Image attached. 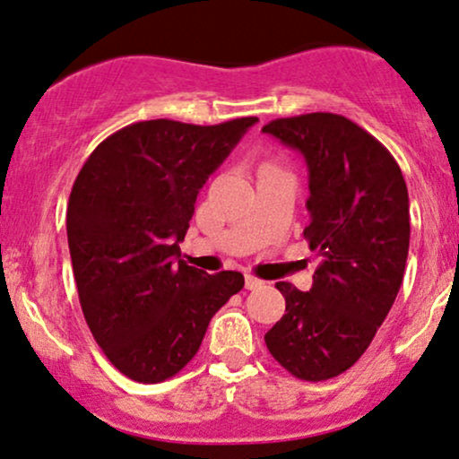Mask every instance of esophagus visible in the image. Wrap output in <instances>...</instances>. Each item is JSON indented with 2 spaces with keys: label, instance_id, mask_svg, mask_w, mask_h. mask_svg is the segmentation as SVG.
<instances>
[{
  "label": "esophagus",
  "instance_id": "esophagus-1",
  "mask_svg": "<svg viewBox=\"0 0 459 459\" xmlns=\"http://www.w3.org/2000/svg\"><path fill=\"white\" fill-rule=\"evenodd\" d=\"M261 286H263V280L254 278V275H246V289L247 290H256V289H261Z\"/></svg>",
  "mask_w": 459,
  "mask_h": 459
}]
</instances>
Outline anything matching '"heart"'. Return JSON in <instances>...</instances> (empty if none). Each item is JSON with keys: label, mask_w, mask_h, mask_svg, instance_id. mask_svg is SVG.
Masks as SVG:
<instances>
[{"label": "heart", "mask_w": 459, "mask_h": 459, "mask_svg": "<svg viewBox=\"0 0 459 459\" xmlns=\"http://www.w3.org/2000/svg\"><path fill=\"white\" fill-rule=\"evenodd\" d=\"M278 169V164L272 162V160H263L261 164H258V173H263V170H275Z\"/></svg>", "instance_id": "b5f03b06"}]
</instances>
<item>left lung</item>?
Wrapping results in <instances>:
<instances>
[{"label": "left lung", "instance_id": "obj_1", "mask_svg": "<svg viewBox=\"0 0 459 459\" xmlns=\"http://www.w3.org/2000/svg\"><path fill=\"white\" fill-rule=\"evenodd\" d=\"M263 132L306 158L303 237L323 258L307 292L275 284L286 310L264 344L292 377L318 383L355 366L394 306L411 241L406 181L389 149L342 115L273 119Z\"/></svg>", "mask_w": 459, "mask_h": 459}]
</instances>
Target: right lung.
<instances>
[{
  "label": "right lung",
  "mask_w": 459,
  "mask_h": 459,
  "mask_svg": "<svg viewBox=\"0 0 459 459\" xmlns=\"http://www.w3.org/2000/svg\"><path fill=\"white\" fill-rule=\"evenodd\" d=\"M256 121H139L104 139L76 175L65 226L82 316L136 383L184 369L213 314L244 289L239 272L186 264L179 241L198 190Z\"/></svg>",
  "instance_id": "add662e5"
}]
</instances>
